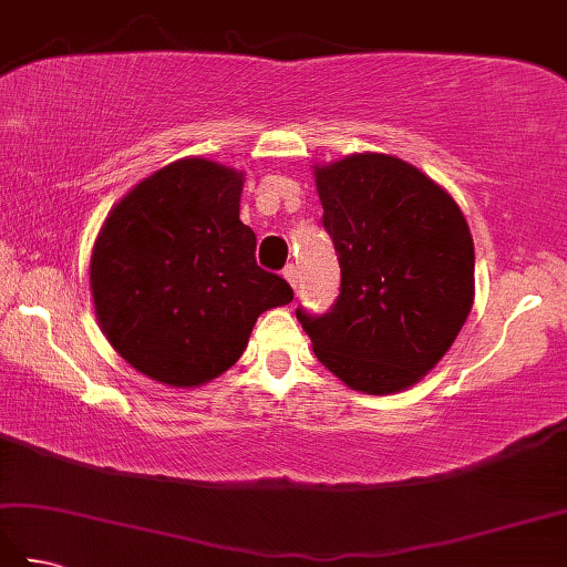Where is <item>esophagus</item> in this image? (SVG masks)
I'll use <instances>...</instances> for the list:
<instances>
[{
    "label": "esophagus",
    "instance_id": "34e87169",
    "mask_svg": "<svg viewBox=\"0 0 567 567\" xmlns=\"http://www.w3.org/2000/svg\"><path fill=\"white\" fill-rule=\"evenodd\" d=\"M282 275H285V280L292 285V290H297V287H299V270H297V265H287V268L282 270Z\"/></svg>",
    "mask_w": 567,
    "mask_h": 567
}]
</instances>
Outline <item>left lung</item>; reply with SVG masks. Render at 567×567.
I'll return each instance as SVG.
<instances>
[{"mask_svg":"<svg viewBox=\"0 0 567 567\" xmlns=\"http://www.w3.org/2000/svg\"><path fill=\"white\" fill-rule=\"evenodd\" d=\"M323 228L341 265L327 315L297 319L348 388H412L453 346L473 309L475 248L455 199L414 165L355 153L315 167Z\"/></svg>","mask_w":567,"mask_h":567,"instance_id":"obj_1","label":"left lung"}]
</instances>
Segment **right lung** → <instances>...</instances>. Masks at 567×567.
Instances as JSON below:
<instances>
[{
	"label": "right lung",
	"instance_id": "1",
	"mask_svg": "<svg viewBox=\"0 0 567 567\" xmlns=\"http://www.w3.org/2000/svg\"><path fill=\"white\" fill-rule=\"evenodd\" d=\"M244 173L185 158L143 179L106 216L90 285L106 341L143 375L173 388L219 378L246 351L262 311L292 302L258 268L238 219Z\"/></svg>",
	"mask_w": 567,
	"mask_h": 567
}]
</instances>
